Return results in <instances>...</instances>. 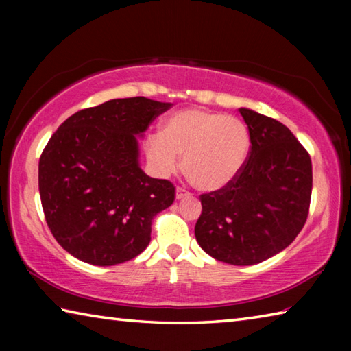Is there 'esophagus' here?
Returning a JSON list of instances; mask_svg holds the SVG:
<instances>
[{
    "instance_id": "esophagus-1",
    "label": "esophagus",
    "mask_w": 351,
    "mask_h": 351,
    "mask_svg": "<svg viewBox=\"0 0 351 351\" xmlns=\"http://www.w3.org/2000/svg\"><path fill=\"white\" fill-rule=\"evenodd\" d=\"M186 197H190V193L187 192V190L184 189V187H178L176 189V199H182V198H186Z\"/></svg>"
}]
</instances>
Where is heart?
I'll return each mask as SVG.
<instances>
[{
    "instance_id": "heart-1",
    "label": "heart",
    "mask_w": 351,
    "mask_h": 351,
    "mask_svg": "<svg viewBox=\"0 0 351 351\" xmlns=\"http://www.w3.org/2000/svg\"><path fill=\"white\" fill-rule=\"evenodd\" d=\"M249 132L240 119L199 108L176 111L165 119L161 133L145 141L148 162L159 176L180 167L203 192L228 187L243 169L249 152Z\"/></svg>"
}]
</instances>
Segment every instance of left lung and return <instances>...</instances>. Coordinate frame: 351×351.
Segmentation results:
<instances>
[{
    "label": "left lung",
    "instance_id": "1",
    "mask_svg": "<svg viewBox=\"0 0 351 351\" xmlns=\"http://www.w3.org/2000/svg\"><path fill=\"white\" fill-rule=\"evenodd\" d=\"M251 150L239 176L201 195L198 245L215 260L249 266L282 252L304 228L313 189L311 158L276 119L240 108Z\"/></svg>",
    "mask_w": 351,
    "mask_h": 351
}]
</instances>
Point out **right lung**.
<instances>
[{"label": "right lung", "instance_id": "1", "mask_svg": "<svg viewBox=\"0 0 351 351\" xmlns=\"http://www.w3.org/2000/svg\"><path fill=\"white\" fill-rule=\"evenodd\" d=\"M171 106L112 99L68 117L41 153L38 189L46 223L64 251L85 263L132 260L152 239V221L175 201L170 181L144 173L139 138Z\"/></svg>", "mask_w": 351, "mask_h": 351}]
</instances>
